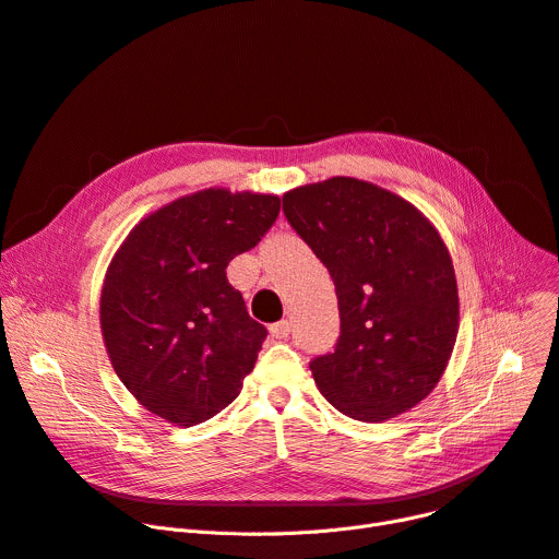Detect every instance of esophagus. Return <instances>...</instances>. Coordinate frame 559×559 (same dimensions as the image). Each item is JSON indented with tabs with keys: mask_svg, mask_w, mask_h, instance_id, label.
I'll return each instance as SVG.
<instances>
[{
	"mask_svg": "<svg viewBox=\"0 0 559 559\" xmlns=\"http://www.w3.org/2000/svg\"><path fill=\"white\" fill-rule=\"evenodd\" d=\"M290 334V322L288 320H280V322H275V324H271V336L273 338H286Z\"/></svg>",
	"mask_w": 559,
	"mask_h": 559,
	"instance_id": "obj_1",
	"label": "esophagus"
}]
</instances>
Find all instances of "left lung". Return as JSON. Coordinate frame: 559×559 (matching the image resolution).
Returning a JSON list of instances; mask_svg holds the SVG:
<instances>
[{
    "mask_svg": "<svg viewBox=\"0 0 559 559\" xmlns=\"http://www.w3.org/2000/svg\"><path fill=\"white\" fill-rule=\"evenodd\" d=\"M282 203L336 286L338 345L309 366L322 397L358 421L408 413L442 379L461 326L438 227L402 195L347 176L295 187Z\"/></svg>",
    "mask_w": 559,
    "mask_h": 559,
    "instance_id": "1",
    "label": "left lung"
}]
</instances>
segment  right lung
<instances>
[{"label": "right lung", "mask_w": 559, "mask_h": 559, "mask_svg": "<svg viewBox=\"0 0 559 559\" xmlns=\"http://www.w3.org/2000/svg\"><path fill=\"white\" fill-rule=\"evenodd\" d=\"M277 214L275 193L210 187L144 216L112 254L98 300L104 345L130 395L164 421L195 426L239 397L266 326L225 269Z\"/></svg>", "instance_id": "obj_1"}]
</instances>
